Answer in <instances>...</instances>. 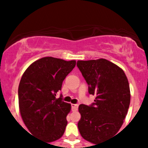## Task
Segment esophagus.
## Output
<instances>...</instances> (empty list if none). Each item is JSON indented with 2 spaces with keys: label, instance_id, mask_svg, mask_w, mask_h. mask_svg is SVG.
<instances>
[{
  "label": "esophagus",
  "instance_id": "1",
  "mask_svg": "<svg viewBox=\"0 0 148 148\" xmlns=\"http://www.w3.org/2000/svg\"><path fill=\"white\" fill-rule=\"evenodd\" d=\"M71 107H72V110H73V111H75L78 110V105L77 104H72Z\"/></svg>",
  "mask_w": 148,
  "mask_h": 148
}]
</instances>
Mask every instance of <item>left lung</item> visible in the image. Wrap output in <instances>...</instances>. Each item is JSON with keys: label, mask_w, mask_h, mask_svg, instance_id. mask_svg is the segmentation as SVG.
I'll return each mask as SVG.
<instances>
[{"label": "left lung", "mask_w": 148, "mask_h": 148, "mask_svg": "<svg viewBox=\"0 0 148 148\" xmlns=\"http://www.w3.org/2000/svg\"><path fill=\"white\" fill-rule=\"evenodd\" d=\"M77 66L88 84V92L95 96L92 104L78 107V130L85 140L99 144L121 128L130 105V86L121 68L104 58L78 61Z\"/></svg>", "instance_id": "8db88e82"}]
</instances>
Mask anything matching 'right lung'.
Listing matches in <instances>:
<instances>
[{
  "label": "right lung",
  "mask_w": 148,
  "mask_h": 148,
  "mask_svg": "<svg viewBox=\"0 0 148 148\" xmlns=\"http://www.w3.org/2000/svg\"><path fill=\"white\" fill-rule=\"evenodd\" d=\"M75 63L44 57L32 63L21 79L18 101L22 119L32 135L47 143L61 138L67 125L71 105L63 101L62 95L56 96Z\"/></svg>",
  "instance_id": "obj_1"
}]
</instances>
